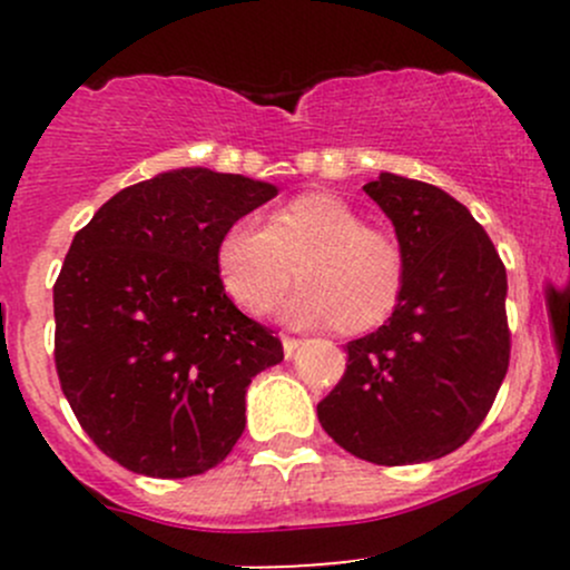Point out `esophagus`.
Here are the masks:
<instances>
[{"mask_svg": "<svg viewBox=\"0 0 570 570\" xmlns=\"http://www.w3.org/2000/svg\"><path fill=\"white\" fill-rule=\"evenodd\" d=\"M281 343H284V356L286 358H292L294 353H297L299 345H303L299 340H294V337H281Z\"/></svg>", "mask_w": 570, "mask_h": 570, "instance_id": "obj_1", "label": "esophagus"}]
</instances>
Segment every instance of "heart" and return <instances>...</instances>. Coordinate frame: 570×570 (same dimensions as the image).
I'll return each mask as SVG.
<instances>
[{
	"label": "heart",
	"mask_w": 570,
	"mask_h": 570,
	"mask_svg": "<svg viewBox=\"0 0 570 570\" xmlns=\"http://www.w3.org/2000/svg\"><path fill=\"white\" fill-rule=\"evenodd\" d=\"M299 284L278 307L297 326L367 332L391 316L404 289L399 240L332 193H305L267 217L235 219L214 248L222 289L240 311L263 313L289 284Z\"/></svg>",
	"instance_id": "heart-1"
}]
</instances>
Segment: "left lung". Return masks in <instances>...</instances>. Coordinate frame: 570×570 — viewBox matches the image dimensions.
Segmentation results:
<instances>
[{
	"mask_svg": "<svg viewBox=\"0 0 570 570\" xmlns=\"http://www.w3.org/2000/svg\"><path fill=\"white\" fill-rule=\"evenodd\" d=\"M364 193L394 225L404 289L389 322L348 343L318 423L362 461L426 463L461 448L499 394L507 271L480 222L444 189L383 171Z\"/></svg>",
	"mask_w": 570,
	"mask_h": 570,
	"instance_id": "obj_1",
	"label": "left lung"
}]
</instances>
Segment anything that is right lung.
Returning a JSON list of instances; mask_svg holds the SVG:
<instances>
[{
  "label": "right lung",
  "instance_id": "right-lung-1",
  "mask_svg": "<svg viewBox=\"0 0 570 570\" xmlns=\"http://www.w3.org/2000/svg\"><path fill=\"white\" fill-rule=\"evenodd\" d=\"M276 195L174 168L120 189L71 240L53 286L58 381L85 434L130 472L179 480L225 461L248 383L284 358L214 267L222 230Z\"/></svg>",
  "mask_w": 570,
  "mask_h": 570
}]
</instances>
